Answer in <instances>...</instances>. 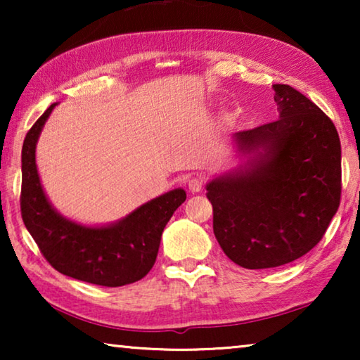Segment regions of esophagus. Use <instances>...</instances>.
I'll list each match as a JSON object with an SVG mask.
<instances>
[{
    "label": "esophagus",
    "mask_w": 360,
    "mask_h": 360,
    "mask_svg": "<svg viewBox=\"0 0 360 360\" xmlns=\"http://www.w3.org/2000/svg\"><path fill=\"white\" fill-rule=\"evenodd\" d=\"M187 186H188V191H191L192 193H198L203 188V179L198 178V176H195V178L188 179Z\"/></svg>",
    "instance_id": "34e87169"
}]
</instances>
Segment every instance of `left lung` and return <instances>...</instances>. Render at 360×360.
I'll return each instance as SVG.
<instances>
[{"mask_svg":"<svg viewBox=\"0 0 360 360\" xmlns=\"http://www.w3.org/2000/svg\"><path fill=\"white\" fill-rule=\"evenodd\" d=\"M273 89L279 119L235 133L241 163L206 184L216 240L248 270L281 266L311 251L340 206L333 122L290 85Z\"/></svg>","mask_w":360,"mask_h":360,"instance_id":"left-lung-1","label":"left lung"}]
</instances>
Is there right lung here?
Instances as JSON below:
<instances>
[{
	"label": "right lung",
	"mask_w": 360,
	"mask_h": 360,
	"mask_svg": "<svg viewBox=\"0 0 360 360\" xmlns=\"http://www.w3.org/2000/svg\"><path fill=\"white\" fill-rule=\"evenodd\" d=\"M53 103L27 133L22 148V219L42 255L57 271L106 288L131 284L154 266L162 231L186 202L184 188H174L138 206L108 225H84L53 208L36 167V144Z\"/></svg>",
	"instance_id": "obj_1"
}]
</instances>
